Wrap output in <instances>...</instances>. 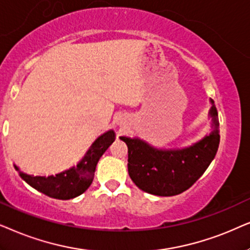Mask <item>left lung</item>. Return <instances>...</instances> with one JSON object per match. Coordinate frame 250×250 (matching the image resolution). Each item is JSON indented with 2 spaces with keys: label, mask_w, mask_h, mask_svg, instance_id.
Here are the masks:
<instances>
[{
  "label": "left lung",
  "mask_w": 250,
  "mask_h": 250,
  "mask_svg": "<svg viewBox=\"0 0 250 250\" xmlns=\"http://www.w3.org/2000/svg\"><path fill=\"white\" fill-rule=\"evenodd\" d=\"M210 104L211 131L189 146L159 148L139 137H120L128 146V172L137 188L149 194L171 197L186 191L201 177L219 145L217 109L212 99Z\"/></svg>",
  "instance_id": "1"
}]
</instances>
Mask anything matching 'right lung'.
Masks as SVG:
<instances>
[{
    "mask_svg": "<svg viewBox=\"0 0 250 250\" xmlns=\"http://www.w3.org/2000/svg\"><path fill=\"white\" fill-rule=\"evenodd\" d=\"M114 141V130L111 129L104 132L92 143L84 156L78 162V165L56 175H29L21 171L18 166H13L19 172V176L33 188L38 189L39 192L50 198L68 200V199L79 197L91 185L99 159Z\"/></svg>",
    "mask_w": 250,
    "mask_h": 250,
    "instance_id": "right-lung-1",
    "label": "right lung"
}]
</instances>
